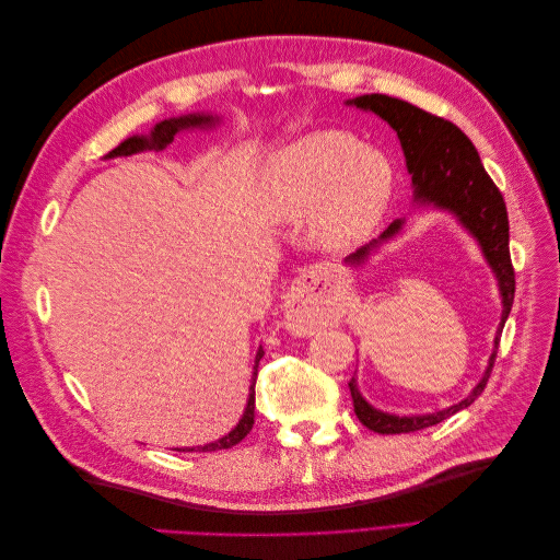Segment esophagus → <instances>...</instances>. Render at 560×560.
I'll list each match as a JSON object with an SVG mask.
<instances>
[{"label":"esophagus","mask_w":560,"mask_h":560,"mask_svg":"<svg viewBox=\"0 0 560 560\" xmlns=\"http://www.w3.org/2000/svg\"><path fill=\"white\" fill-rule=\"evenodd\" d=\"M327 276L325 273H303L299 280H294L290 290V313H287V325L296 334H311L317 325L325 322L331 313V301L327 292ZM325 291V295H319Z\"/></svg>","instance_id":"esophagus-1"}]
</instances>
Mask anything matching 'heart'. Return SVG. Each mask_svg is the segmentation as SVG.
<instances>
[{
    "instance_id": "1",
    "label": "heart",
    "mask_w": 560,
    "mask_h": 560,
    "mask_svg": "<svg viewBox=\"0 0 560 560\" xmlns=\"http://www.w3.org/2000/svg\"><path fill=\"white\" fill-rule=\"evenodd\" d=\"M395 171L381 151L343 130L311 132L270 159L264 210L296 222L313 210V233L334 247L360 243L376 229L393 198Z\"/></svg>"
}]
</instances>
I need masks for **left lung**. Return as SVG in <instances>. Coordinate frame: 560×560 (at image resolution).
I'll use <instances>...</instances> for the list:
<instances>
[{
    "mask_svg": "<svg viewBox=\"0 0 560 560\" xmlns=\"http://www.w3.org/2000/svg\"><path fill=\"white\" fill-rule=\"evenodd\" d=\"M350 105H358L362 109H371L381 118L397 130V138L401 142L406 165H409V173L413 179L416 200L420 202H432L436 208L451 210L457 214L463 226L479 241L488 264L493 266L500 294H502V322L495 336V350L490 354V362L486 369V376L481 383L471 389V395L463 401L448 406L446 411H436L430 416H389L383 411H376L374 406H369L358 389V381L350 378L348 387L352 395L354 413H358L362 425L374 430L378 434H406V432H418L436 425L460 409L477 399L490 378V371L495 366L498 348H500V336L506 317H510L514 292H516V276L512 266V254H510V219H506V206L495 182L488 177L483 171L481 159L477 149L469 142L467 135L457 128L455 124L446 121L442 116H434L425 109H420L411 103H404V100L371 93L362 95L358 100H350ZM404 219L389 224L381 241L393 238L399 233ZM376 243H371L362 249H358L346 261L360 264L369 254V249Z\"/></svg>",
    "mask_w": 560,
    "mask_h": 560,
    "instance_id": "left-lung-1",
    "label": "left lung"
}]
</instances>
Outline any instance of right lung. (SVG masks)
Masks as SVG:
<instances>
[{
    "label": "right lung",
    "instance_id": "add662e5",
    "mask_svg": "<svg viewBox=\"0 0 560 560\" xmlns=\"http://www.w3.org/2000/svg\"><path fill=\"white\" fill-rule=\"evenodd\" d=\"M214 118L208 114H191V116H182V118H171V121H161L154 130H151V138H130L126 140L121 147H116L109 156H130V154H138L142 149L149 147H165L171 144L175 135L184 128H196V126H212ZM264 350L259 348L257 352V364L261 360ZM254 383H257V369H254V378H252V387H249V399H247V409L241 418L238 425H235L226 436L219 439L214 444H206V446H196V448H179V451H198V453H212V451H224L231 448L235 444H241L243 439L249 434L252 425H254Z\"/></svg>",
    "mask_w": 560,
    "mask_h": 560
}]
</instances>
